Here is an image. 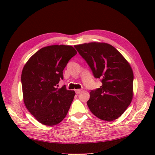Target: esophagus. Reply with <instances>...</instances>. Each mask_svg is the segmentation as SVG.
I'll return each mask as SVG.
<instances>
[{
    "instance_id": "1",
    "label": "esophagus",
    "mask_w": 155,
    "mask_h": 155,
    "mask_svg": "<svg viewBox=\"0 0 155 155\" xmlns=\"http://www.w3.org/2000/svg\"><path fill=\"white\" fill-rule=\"evenodd\" d=\"M81 90L80 89H76V90H75V92H76V94H79V93H80L81 92Z\"/></svg>"
}]
</instances>
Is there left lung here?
Returning <instances> with one entry per match:
<instances>
[{"label": "left lung", "instance_id": "8db88e82", "mask_svg": "<svg viewBox=\"0 0 155 155\" xmlns=\"http://www.w3.org/2000/svg\"><path fill=\"white\" fill-rule=\"evenodd\" d=\"M74 47L91 67L94 76L101 79L100 88L90 92L87 104L102 120L118 119L133 97V72L130 64L114 46L92 42Z\"/></svg>", "mask_w": 155, "mask_h": 155}]
</instances>
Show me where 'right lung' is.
I'll return each instance as SVG.
<instances>
[{"instance_id": "1", "label": "right lung", "mask_w": 155, "mask_h": 155, "mask_svg": "<svg viewBox=\"0 0 155 155\" xmlns=\"http://www.w3.org/2000/svg\"><path fill=\"white\" fill-rule=\"evenodd\" d=\"M77 54L69 45H51L33 55L23 67L21 83L23 101L27 109L41 124L52 126L67 116L76 93L64 85L63 71Z\"/></svg>"}]
</instances>
